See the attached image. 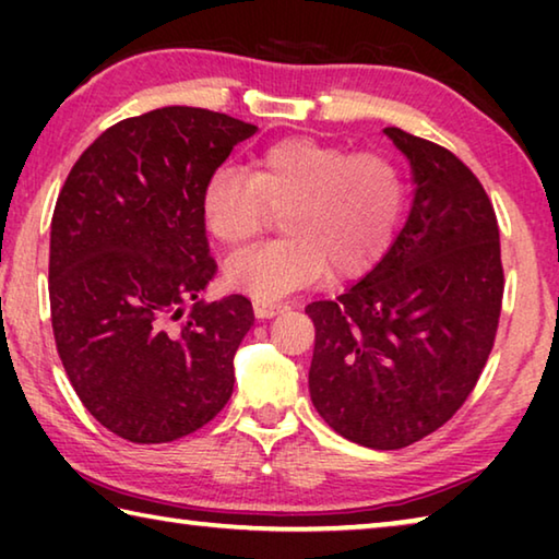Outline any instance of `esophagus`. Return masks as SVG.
<instances>
[{
    "mask_svg": "<svg viewBox=\"0 0 559 559\" xmlns=\"http://www.w3.org/2000/svg\"><path fill=\"white\" fill-rule=\"evenodd\" d=\"M283 310H288V302L283 300H266V298H257L253 300V313H257V318H273L283 313Z\"/></svg>",
    "mask_w": 559,
    "mask_h": 559,
    "instance_id": "esophagus-1",
    "label": "esophagus"
}]
</instances>
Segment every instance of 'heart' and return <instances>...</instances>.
<instances>
[{"mask_svg":"<svg viewBox=\"0 0 559 559\" xmlns=\"http://www.w3.org/2000/svg\"><path fill=\"white\" fill-rule=\"evenodd\" d=\"M402 167L384 153L286 138L253 157L251 173L222 167L202 189L206 229L231 251L257 239L283 212L288 236L243 253L226 281L253 298H281L320 278H357L374 269L400 229Z\"/></svg>","mask_w":559,"mask_h":559,"instance_id":"obj_1","label":"heart"}]
</instances>
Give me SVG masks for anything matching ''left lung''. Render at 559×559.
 <instances>
[{
	"mask_svg": "<svg viewBox=\"0 0 559 559\" xmlns=\"http://www.w3.org/2000/svg\"><path fill=\"white\" fill-rule=\"evenodd\" d=\"M414 169V204L392 249L316 325L310 400L340 437L404 449L441 429L476 386L503 308L496 210L478 177L431 140L386 128Z\"/></svg>",
	"mask_w": 559,
	"mask_h": 559,
	"instance_id": "left-lung-1",
	"label": "left lung"
}]
</instances>
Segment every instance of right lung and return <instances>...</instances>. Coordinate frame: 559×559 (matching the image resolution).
I'll use <instances>...</instances> for the list:
<instances>
[{"mask_svg":"<svg viewBox=\"0 0 559 559\" xmlns=\"http://www.w3.org/2000/svg\"><path fill=\"white\" fill-rule=\"evenodd\" d=\"M257 128L169 106L110 126L56 200L51 328L83 406L132 443L194 433L234 392V355L253 325L246 296L206 302L216 273L202 189Z\"/></svg>","mask_w":559,"mask_h":559,"instance_id":"1","label":"right lung"}]
</instances>
